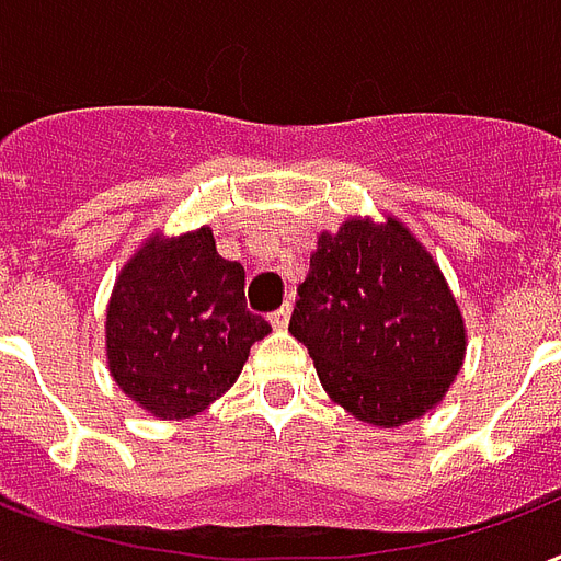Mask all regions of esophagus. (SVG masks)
I'll return each instance as SVG.
<instances>
[{
    "label": "esophagus",
    "instance_id": "obj_1",
    "mask_svg": "<svg viewBox=\"0 0 561 561\" xmlns=\"http://www.w3.org/2000/svg\"><path fill=\"white\" fill-rule=\"evenodd\" d=\"M289 312H293V304L286 301L284 307H277V310L268 316V321H272L275 328H286V324H289Z\"/></svg>",
    "mask_w": 561,
    "mask_h": 561
}]
</instances>
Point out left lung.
<instances>
[{
	"mask_svg": "<svg viewBox=\"0 0 561 561\" xmlns=\"http://www.w3.org/2000/svg\"><path fill=\"white\" fill-rule=\"evenodd\" d=\"M289 333L310 351L324 392L377 427L427 412L466 357L445 277L394 219H354L321 233Z\"/></svg>",
	"mask_w": 561,
	"mask_h": 561,
	"instance_id": "obj_1",
	"label": "left lung"
}]
</instances>
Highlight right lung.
<instances>
[{
  "label": "right lung",
  "instance_id": "obj_1",
  "mask_svg": "<svg viewBox=\"0 0 561 561\" xmlns=\"http://www.w3.org/2000/svg\"><path fill=\"white\" fill-rule=\"evenodd\" d=\"M268 321L245 307V268L219 257L210 228L146 242L107 307L111 375L158 419H186L240 377Z\"/></svg>",
  "mask_w": 561,
  "mask_h": 561
}]
</instances>
